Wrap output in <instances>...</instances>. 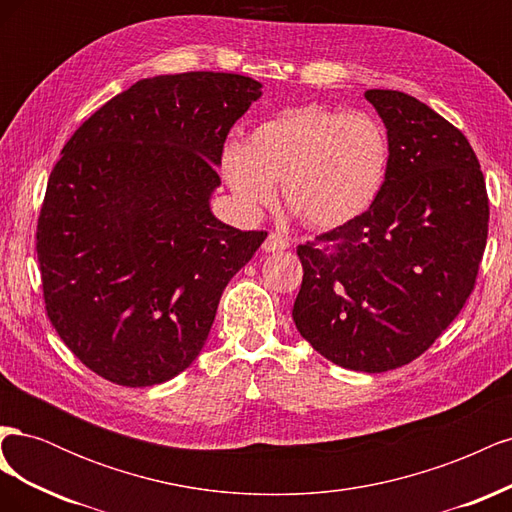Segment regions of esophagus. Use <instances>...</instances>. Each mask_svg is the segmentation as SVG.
Wrapping results in <instances>:
<instances>
[{"label":"esophagus","mask_w":512,"mask_h":512,"mask_svg":"<svg viewBox=\"0 0 512 512\" xmlns=\"http://www.w3.org/2000/svg\"><path fill=\"white\" fill-rule=\"evenodd\" d=\"M290 247V241L282 235H275V232H271V235L265 239V243H262V250L265 252H284Z\"/></svg>","instance_id":"esophagus-1"}]
</instances>
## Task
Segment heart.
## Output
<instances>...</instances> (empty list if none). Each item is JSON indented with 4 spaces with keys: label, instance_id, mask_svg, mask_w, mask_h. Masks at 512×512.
Segmentation results:
<instances>
[{
    "label": "heart",
    "instance_id": "b5f03b06",
    "mask_svg": "<svg viewBox=\"0 0 512 512\" xmlns=\"http://www.w3.org/2000/svg\"><path fill=\"white\" fill-rule=\"evenodd\" d=\"M391 162L382 123L318 104L258 123L247 145L228 143L222 175L239 209L258 218L277 198L314 228L350 224L376 203Z\"/></svg>",
    "mask_w": 512,
    "mask_h": 512
}]
</instances>
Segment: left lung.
Masks as SVG:
<instances>
[{"label": "left lung", "mask_w": 512, "mask_h": 512, "mask_svg": "<svg viewBox=\"0 0 512 512\" xmlns=\"http://www.w3.org/2000/svg\"><path fill=\"white\" fill-rule=\"evenodd\" d=\"M391 145L378 200L297 247L292 320L331 363L380 374L421 356L461 312L487 243L489 200L468 138L416 98L365 91Z\"/></svg>", "instance_id": "obj_1"}]
</instances>
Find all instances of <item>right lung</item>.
<instances>
[{"instance_id": "right-lung-1", "label": "right lung", "mask_w": 512, "mask_h": 512, "mask_svg": "<svg viewBox=\"0 0 512 512\" xmlns=\"http://www.w3.org/2000/svg\"><path fill=\"white\" fill-rule=\"evenodd\" d=\"M260 96L241 74L151 76L61 149L36 232L44 303L98 376L162 384L203 350L226 284L267 239L211 211L226 136Z\"/></svg>"}]
</instances>
